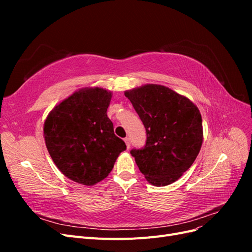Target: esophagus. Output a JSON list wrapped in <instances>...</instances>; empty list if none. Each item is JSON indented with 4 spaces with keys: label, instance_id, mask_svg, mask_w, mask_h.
Returning <instances> with one entry per match:
<instances>
[{
    "label": "esophagus",
    "instance_id": "esophagus-1",
    "mask_svg": "<svg viewBox=\"0 0 252 252\" xmlns=\"http://www.w3.org/2000/svg\"><path fill=\"white\" fill-rule=\"evenodd\" d=\"M124 141H125V143H126V146H127V148H128V149L130 148V139H129V138H125V139H124Z\"/></svg>",
    "mask_w": 252,
    "mask_h": 252
}]
</instances>
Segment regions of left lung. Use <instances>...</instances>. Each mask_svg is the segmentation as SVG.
Wrapping results in <instances>:
<instances>
[{
    "mask_svg": "<svg viewBox=\"0 0 252 252\" xmlns=\"http://www.w3.org/2000/svg\"><path fill=\"white\" fill-rule=\"evenodd\" d=\"M146 129V144L130 154L145 178L155 186H166L190 168L203 143L202 117L196 106L162 85L128 90Z\"/></svg>",
    "mask_w": 252,
    "mask_h": 252,
    "instance_id": "obj_1",
    "label": "left lung"
}]
</instances>
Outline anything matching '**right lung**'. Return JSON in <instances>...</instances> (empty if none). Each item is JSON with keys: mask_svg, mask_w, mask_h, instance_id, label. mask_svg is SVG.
Here are the masks:
<instances>
[{"mask_svg": "<svg viewBox=\"0 0 252 252\" xmlns=\"http://www.w3.org/2000/svg\"><path fill=\"white\" fill-rule=\"evenodd\" d=\"M111 93L86 88L74 93L51 110L44 124L49 155L68 179L91 186L113 168L125 142L113 132L107 117Z\"/></svg>", "mask_w": 252, "mask_h": 252, "instance_id": "add662e5", "label": "right lung"}]
</instances>
